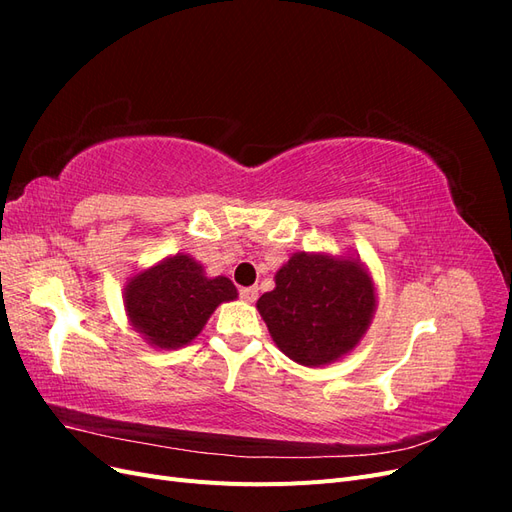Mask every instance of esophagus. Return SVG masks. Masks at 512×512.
Segmentation results:
<instances>
[{
  "instance_id": "esophagus-1",
  "label": "esophagus",
  "mask_w": 512,
  "mask_h": 512,
  "mask_svg": "<svg viewBox=\"0 0 512 512\" xmlns=\"http://www.w3.org/2000/svg\"><path fill=\"white\" fill-rule=\"evenodd\" d=\"M239 294H241V299H243L245 303H254V301L258 299V288H256V286L241 288V290H239Z\"/></svg>"
}]
</instances>
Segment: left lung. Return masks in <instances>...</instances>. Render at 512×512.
I'll return each mask as SVG.
<instances>
[{"instance_id":"left-lung-1","label":"left lung","mask_w":512,"mask_h":512,"mask_svg":"<svg viewBox=\"0 0 512 512\" xmlns=\"http://www.w3.org/2000/svg\"><path fill=\"white\" fill-rule=\"evenodd\" d=\"M374 277L356 254L297 252L258 299L275 346L305 367H324L361 344L374 320Z\"/></svg>"}]
</instances>
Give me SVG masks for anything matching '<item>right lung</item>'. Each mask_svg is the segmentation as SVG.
I'll return each instance as SVG.
<instances>
[{
	"mask_svg": "<svg viewBox=\"0 0 512 512\" xmlns=\"http://www.w3.org/2000/svg\"><path fill=\"white\" fill-rule=\"evenodd\" d=\"M237 288L228 277H207L190 254H173L136 271L123 286L128 322L158 350L192 344L218 305L235 301Z\"/></svg>",
	"mask_w": 512,
	"mask_h": 512,
	"instance_id": "1",
	"label": "right lung"
}]
</instances>
